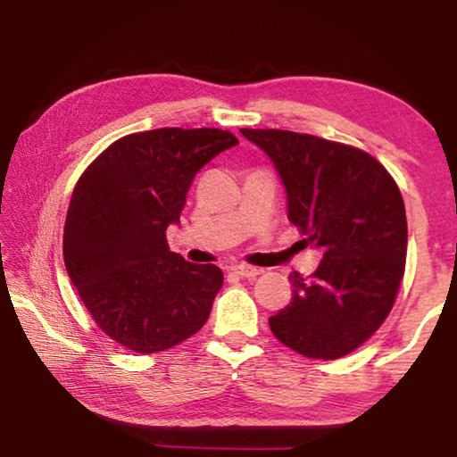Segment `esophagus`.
I'll return each instance as SVG.
<instances>
[{
	"mask_svg": "<svg viewBox=\"0 0 457 457\" xmlns=\"http://www.w3.org/2000/svg\"><path fill=\"white\" fill-rule=\"evenodd\" d=\"M230 270H233L237 277H241V278H255L260 274L258 268L247 266V264H235V266H230Z\"/></svg>",
	"mask_w": 457,
	"mask_h": 457,
	"instance_id": "34e87169",
	"label": "esophagus"
}]
</instances>
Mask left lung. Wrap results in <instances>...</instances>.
<instances>
[{
  "mask_svg": "<svg viewBox=\"0 0 457 457\" xmlns=\"http://www.w3.org/2000/svg\"><path fill=\"white\" fill-rule=\"evenodd\" d=\"M241 135L274 162L287 216L322 252L310 278L289 274L293 297L268 320L272 335L305 358H343L377 333L402 285L408 220L399 187L345 143L277 129Z\"/></svg>",
  "mask_w": 457,
  "mask_h": 457,
  "instance_id": "1",
  "label": "left lung"
}]
</instances>
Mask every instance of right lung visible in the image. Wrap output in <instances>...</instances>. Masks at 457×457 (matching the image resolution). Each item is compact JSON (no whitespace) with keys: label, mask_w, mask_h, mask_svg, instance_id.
I'll return each mask as SVG.
<instances>
[{"label":"right lung","mask_w":457,"mask_h":457,"mask_svg":"<svg viewBox=\"0 0 457 457\" xmlns=\"http://www.w3.org/2000/svg\"><path fill=\"white\" fill-rule=\"evenodd\" d=\"M237 137L220 129H155L112 143L79 179L64 224V264L110 339L166 352L208 320L224 274L170 252L195 174Z\"/></svg>","instance_id":"add662e5"}]
</instances>
